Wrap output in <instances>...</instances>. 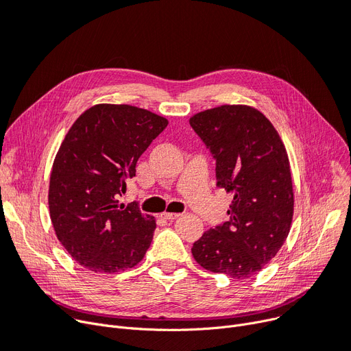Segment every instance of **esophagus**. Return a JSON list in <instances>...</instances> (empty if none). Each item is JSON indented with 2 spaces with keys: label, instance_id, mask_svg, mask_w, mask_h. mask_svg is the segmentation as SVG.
<instances>
[{
  "label": "esophagus",
  "instance_id": "obj_1",
  "mask_svg": "<svg viewBox=\"0 0 351 351\" xmlns=\"http://www.w3.org/2000/svg\"><path fill=\"white\" fill-rule=\"evenodd\" d=\"M180 214L178 213H162L161 214V217L162 219H165V220H174V219H177Z\"/></svg>",
  "mask_w": 351,
  "mask_h": 351
}]
</instances>
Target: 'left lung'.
<instances>
[{
  "label": "left lung",
  "mask_w": 351,
  "mask_h": 351,
  "mask_svg": "<svg viewBox=\"0 0 351 351\" xmlns=\"http://www.w3.org/2000/svg\"><path fill=\"white\" fill-rule=\"evenodd\" d=\"M190 125L217 160V186L234 193L230 221L207 230L191 248L211 273L258 274L285 244L294 193L287 149L271 121L254 107L220 106L194 114Z\"/></svg>",
  "instance_id": "8db88e82"
}]
</instances>
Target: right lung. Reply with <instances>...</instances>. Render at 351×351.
Returning a JSON list of instances; mask_svg holds the SVG:
<instances>
[{"label":"right lung","mask_w":351,"mask_h":351,"mask_svg":"<svg viewBox=\"0 0 351 351\" xmlns=\"http://www.w3.org/2000/svg\"><path fill=\"white\" fill-rule=\"evenodd\" d=\"M167 124L134 106L97 104L66 132L49 177L48 207L57 239L84 269L120 273L144 258L156 219L119 197Z\"/></svg>","instance_id":"add662e5"}]
</instances>
